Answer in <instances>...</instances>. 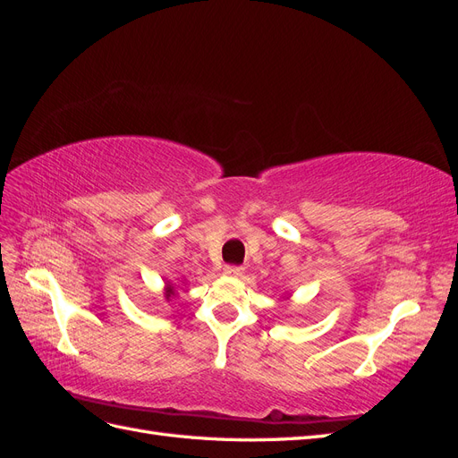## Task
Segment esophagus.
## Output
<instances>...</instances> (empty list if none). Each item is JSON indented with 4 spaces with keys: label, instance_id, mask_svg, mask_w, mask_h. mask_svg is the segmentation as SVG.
<instances>
[{
    "label": "esophagus",
    "instance_id": "obj_1",
    "mask_svg": "<svg viewBox=\"0 0 458 458\" xmlns=\"http://www.w3.org/2000/svg\"><path fill=\"white\" fill-rule=\"evenodd\" d=\"M242 267H239V266H225L224 267V273L227 275V276H241L242 275Z\"/></svg>",
    "mask_w": 458,
    "mask_h": 458
}]
</instances>
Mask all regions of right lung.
<instances>
[{"mask_svg": "<svg viewBox=\"0 0 458 458\" xmlns=\"http://www.w3.org/2000/svg\"><path fill=\"white\" fill-rule=\"evenodd\" d=\"M183 283V281H182ZM175 288H177V284L175 283H165V286H164V298H165V301H170L174 296H175Z\"/></svg>", "mask_w": 458, "mask_h": 458, "instance_id": "add662e5", "label": "right lung"}]
</instances>
